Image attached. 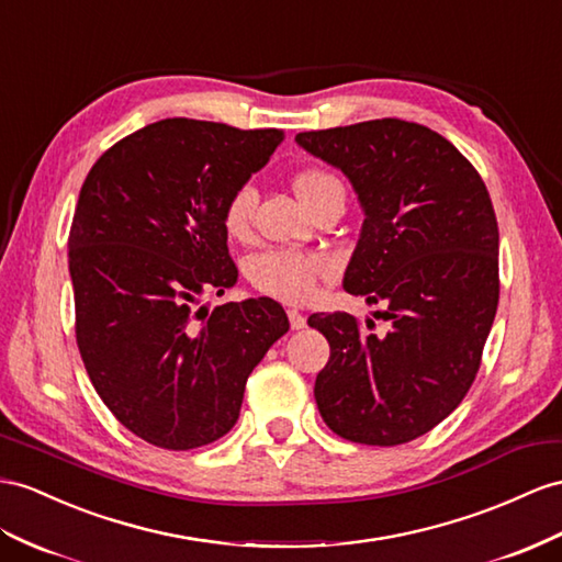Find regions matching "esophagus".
<instances>
[{
	"mask_svg": "<svg viewBox=\"0 0 562 562\" xmlns=\"http://www.w3.org/2000/svg\"><path fill=\"white\" fill-rule=\"evenodd\" d=\"M286 315H290V325H292V329H304L306 327V318L304 315H301L299 311H286Z\"/></svg>",
	"mask_w": 562,
	"mask_h": 562,
	"instance_id": "34e87169",
	"label": "esophagus"
}]
</instances>
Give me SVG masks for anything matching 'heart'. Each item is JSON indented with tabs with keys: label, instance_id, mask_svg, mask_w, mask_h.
Returning a JSON list of instances; mask_svg holds the SVG:
<instances>
[{
	"label": "heart",
	"instance_id": "1",
	"mask_svg": "<svg viewBox=\"0 0 562 562\" xmlns=\"http://www.w3.org/2000/svg\"><path fill=\"white\" fill-rule=\"evenodd\" d=\"M339 184L329 172L308 168L294 178V192L306 209L318 201L329 187ZM254 187L241 184L227 196L223 206V227L229 237H244L251 225ZM335 263L323 254L299 249H263L247 261V278L254 290L284 304H306L315 294L318 280L327 278Z\"/></svg>",
	"mask_w": 562,
	"mask_h": 562
}]
</instances>
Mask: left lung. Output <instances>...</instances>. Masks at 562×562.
I'll list each match as a JSON object with an SVG mask.
<instances>
[{
  "label": "left lung",
  "mask_w": 562,
  "mask_h": 562,
  "mask_svg": "<svg viewBox=\"0 0 562 562\" xmlns=\"http://www.w3.org/2000/svg\"><path fill=\"white\" fill-rule=\"evenodd\" d=\"M349 178L363 225L344 290L384 301L386 335L349 313H313L329 341L315 404L335 435L418 439L458 408L498 306V225L480 172L439 133L398 119L299 133ZM372 327V321H366Z\"/></svg>",
  "instance_id": "obj_1"
}]
</instances>
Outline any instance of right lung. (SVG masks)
<instances>
[{
    "mask_svg": "<svg viewBox=\"0 0 562 562\" xmlns=\"http://www.w3.org/2000/svg\"><path fill=\"white\" fill-rule=\"evenodd\" d=\"M282 139L166 119L113 144L82 182L68 237L78 349L106 408L161 449L227 435L251 370L290 329L268 296L201 306L237 282L225 201Z\"/></svg>",
    "mask_w": 562,
    "mask_h": 562,
    "instance_id": "add662e5",
    "label": "right lung"
}]
</instances>
